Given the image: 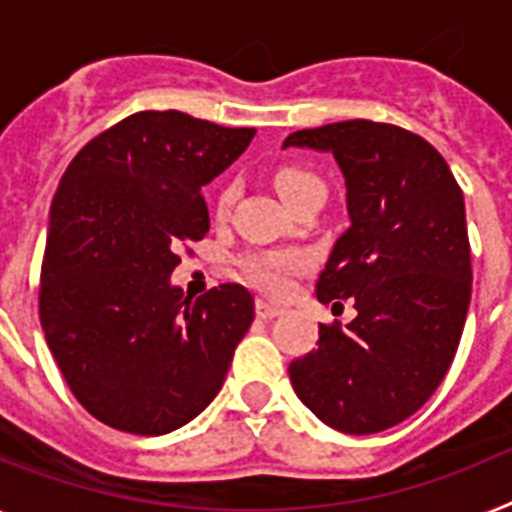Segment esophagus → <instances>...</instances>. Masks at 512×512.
Returning a JSON list of instances; mask_svg holds the SVG:
<instances>
[{
  "mask_svg": "<svg viewBox=\"0 0 512 512\" xmlns=\"http://www.w3.org/2000/svg\"><path fill=\"white\" fill-rule=\"evenodd\" d=\"M255 312H257V317H260V320H273V317L281 315L283 309L278 307V304H273V302H265V299H257Z\"/></svg>",
  "mask_w": 512,
  "mask_h": 512,
  "instance_id": "34e87169",
  "label": "esophagus"
}]
</instances>
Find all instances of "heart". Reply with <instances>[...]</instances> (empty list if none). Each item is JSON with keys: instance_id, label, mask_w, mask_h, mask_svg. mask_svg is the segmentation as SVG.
<instances>
[{"instance_id": "1", "label": "heart", "mask_w": 512, "mask_h": 512, "mask_svg": "<svg viewBox=\"0 0 512 512\" xmlns=\"http://www.w3.org/2000/svg\"><path fill=\"white\" fill-rule=\"evenodd\" d=\"M312 184H322L315 174L299 169V166H283L276 176V187L286 203H291L299 192H304ZM234 197V190L226 187L218 197V210H226ZM239 268L244 278L252 286H257L265 294H286L299 273L309 268V255L302 249H252L247 255L239 257Z\"/></svg>"}]
</instances>
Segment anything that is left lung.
I'll return each instance as SVG.
<instances>
[{
	"mask_svg": "<svg viewBox=\"0 0 512 512\" xmlns=\"http://www.w3.org/2000/svg\"><path fill=\"white\" fill-rule=\"evenodd\" d=\"M330 150L351 226L317 278V299H354L349 325H320L289 364L296 395L328 427L372 435L422 409L453 364L471 302L463 192L424 137L349 119L291 132L283 148Z\"/></svg>",
	"mask_w": 512,
	"mask_h": 512,
	"instance_id": "1",
	"label": "left lung"
}]
</instances>
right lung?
Listing matches in <instances>:
<instances>
[{"mask_svg":"<svg viewBox=\"0 0 512 512\" xmlns=\"http://www.w3.org/2000/svg\"><path fill=\"white\" fill-rule=\"evenodd\" d=\"M182 111H137L85 145L51 203L38 315L80 406L156 437L221 390L255 299L223 283L192 302L169 276L210 229L203 187L252 143Z\"/></svg>","mask_w":512,"mask_h":512,"instance_id":"obj_1","label":"right lung"}]
</instances>
